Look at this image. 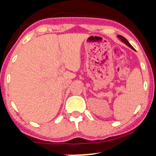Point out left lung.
Returning <instances> with one entry per match:
<instances>
[{"instance_id": "obj_1", "label": "left lung", "mask_w": 156, "mask_h": 156, "mask_svg": "<svg viewBox=\"0 0 156 156\" xmlns=\"http://www.w3.org/2000/svg\"><path fill=\"white\" fill-rule=\"evenodd\" d=\"M117 38L119 39V40H120L122 42H123V43H125V44H126L127 46H128V47L131 48V49L134 50V48H133V46H132L131 44H130L129 43V42H128V41L127 40V39L125 38V37H123L122 36H121V35H117ZM134 51H135V50H134Z\"/></svg>"}]
</instances>
